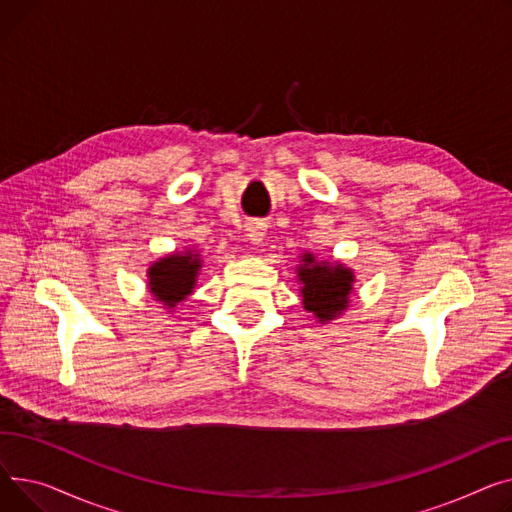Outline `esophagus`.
I'll return each instance as SVG.
<instances>
[{"label": "esophagus", "instance_id": "esophagus-1", "mask_svg": "<svg viewBox=\"0 0 512 512\" xmlns=\"http://www.w3.org/2000/svg\"><path fill=\"white\" fill-rule=\"evenodd\" d=\"M246 231H248L250 244L260 246V244L264 242V237H266V225H264L262 221H252V223H248V225H246Z\"/></svg>", "mask_w": 512, "mask_h": 512}]
</instances>
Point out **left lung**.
Wrapping results in <instances>:
<instances>
[{
	"label": "left lung",
	"instance_id": "obj_1",
	"mask_svg": "<svg viewBox=\"0 0 512 512\" xmlns=\"http://www.w3.org/2000/svg\"><path fill=\"white\" fill-rule=\"evenodd\" d=\"M295 266L302 306L320 324L333 322L351 304L355 283L353 268L341 260H318L312 252H304Z\"/></svg>",
	"mask_w": 512,
	"mask_h": 512
}]
</instances>
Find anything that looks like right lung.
I'll list each match as a JSON object with an SVG mask.
<instances>
[{"mask_svg": "<svg viewBox=\"0 0 512 512\" xmlns=\"http://www.w3.org/2000/svg\"><path fill=\"white\" fill-rule=\"evenodd\" d=\"M200 270L202 256L198 250H175L146 268V289L155 297V302L163 304L167 312H173L177 304L186 302L194 293Z\"/></svg>", "mask_w": 512, "mask_h": 512, "instance_id": "1", "label": "right lung"}]
</instances>
